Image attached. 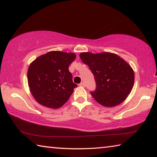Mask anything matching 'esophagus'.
I'll return each instance as SVG.
<instances>
[{"label": "esophagus", "instance_id": "esophagus-1", "mask_svg": "<svg viewBox=\"0 0 157 157\" xmlns=\"http://www.w3.org/2000/svg\"><path fill=\"white\" fill-rule=\"evenodd\" d=\"M79 85L80 86H82V87H85V86H86V85H85V84H84V82H81V83L79 84Z\"/></svg>", "mask_w": 157, "mask_h": 157}]
</instances>
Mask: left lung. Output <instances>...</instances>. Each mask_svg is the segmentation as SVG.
<instances>
[{
	"instance_id": "left-lung-1",
	"label": "left lung",
	"mask_w": 157,
	"mask_h": 157,
	"mask_svg": "<svg viewBox=\"0 0 157 157\" xmlns=\"http://www.w3.org/2000/svg\"><path fill=\"white\" fill-rule=\"evenodd\" d=\"M79 57L94 74L96 89L91 94L99 104L112 107L126 99L134 83V71L126 61L109 52H82Z\"/></svg>"
}]
</instances>
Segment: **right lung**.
Instances as JSON below:
<instances>
[{
  "mask_svg": "<svg viewBox=\"0 0 157 157\" xmlns=\"http://www.w3.org/2000/svg\"><path fill=\"white\" fill-rule=\"evenodd\" d=\"M75 57L73 52L50 51L30 63L28 70V86L37 102L44 107L58 109L67 102L77 87L68 71Z\"/></svg>",
  "mask_w": 157,
  "mask_h": 157,
  "instance_id": "obj_1",
  "label": "right lung"
}]
</instances>
